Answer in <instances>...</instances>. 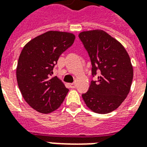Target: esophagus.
I'll use <instances>...</instances> for the list:
<instances>
[{
  "mask_svg": "<svg viewBox=\"0 0 147 147\" xmlns=\"http://www.w3.org/2000/svg\"><path fill=\"white\" fill-rule=\"evenodd\" d=\"M69 86H70V88H71V89H74V88H76V83H71L70 85H69Z\"/></svg>",
  "mask_w": 147,
  "mask_h": 147,
  "instance_id": "1",
  "label": "esophagus"
}]
</instances>
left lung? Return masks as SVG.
Instances as JSON below:
<instances>
[{"mask_svg":"<svg viewBox=\"0 0 147 147\" xmlns=\"http://www.w3.org/2000/svg\"><path fill=\"white\" fill-rule=\"evenodd\" d=\"M80 41L91 61L92 80L82 94L87 107L99 114L110 113L126 98L133 80V67L126 49L102 30L83 31Z\"/></svg>","mask_w":147,"mask_h":147,"instance_id":"left-lung-1","label":"left lung"}]
</instances>
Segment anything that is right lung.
<instances>
[{"label":"right lung","instance_id":"add662e5","mask_svg":"<svg viewBox=\"0 0 147 147\" xmlns=\"http://www.w3.org/2000/svg\"><path fill=\"white\" fill-rule=\"evenodd\" d=\"M73 34L48 31L34 38L21 52L16 79L19 88L30 107L49 113L60 107L69 90L57 76L53 67L62 53L73 44Z\"/></svg>","mask_w":147,"mask_h":147}]
</instances>
